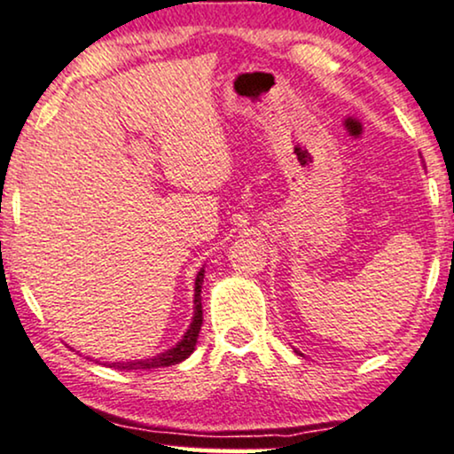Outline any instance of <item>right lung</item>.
Wrapping results in <instances>:
<instances>
[{
  "mask_svg": "<svg viewBox=\"0 0 454 454\" xmlns=\"http://www.w3.org/2000/svg\"><path fill=\"white\" fill-rule=\"evenodd\" d=\"M201 282H204V267H201L198 278H195V294H193V320L189 324L184 337L178 340V343L172 347V349L164 351V354H158L153 357H147V360H132V362H115L114 366L120 368V371H138V368H164V366H175V364L187 360L189 356L193 354L195 343H198L200 330H201Z\"/></svg>",
  "mask_w": 454,
  "mask_h": 454,
  "instance_id": "obj_1",
  "label": "right lung"
}]
</instances>
